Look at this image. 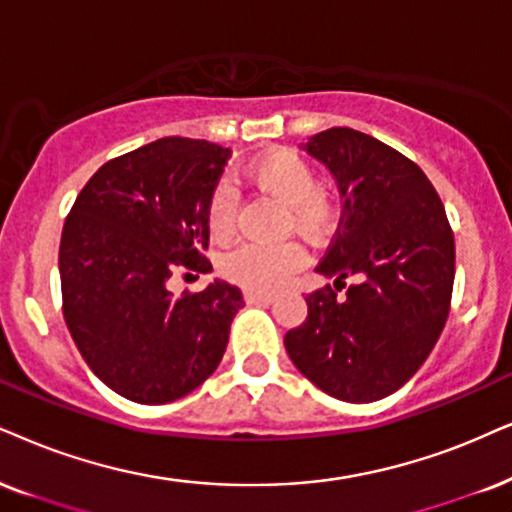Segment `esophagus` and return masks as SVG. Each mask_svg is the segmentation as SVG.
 Returning <instances> with one entry per match:
<instances>
[{
  "label": "esophagus",
  "instance_id": "34e87169",
  "mask_svg": "<svg viewBox=\"0 0 512 512\" xmlns=\"http://www.w3.org/2000/svg\"><path fill=\"white\" fill-rule=\"evenodd\" d=\"M243 297H245V302H248V304H271V302H274V295H271V293H257V290H245Z\"/></svg>",
  "mask_w": 512,
  "mask_h": 512
}]
</instances>
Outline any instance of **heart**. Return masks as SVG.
Segmentation results:
<instances>
[{"mask_svg":"<svg viewBox=\"0 0 512 512\" xmlns=\"http://www.w3.org/2000/svg\"><path fill=\"white\" fill-rule=\"evenodd\" d=\"M245 177L264 196L286 205V229L319 241L338 217L333 198L319 186L314 167L295 151H269L257 155ZM208 226L217 241H229L238 226V196L229 184H219L208 200ZM304 264L300 243H245L222 260V274L238 286L267 293L288 281Z\"/></svg>","mask_w":512,"mask_h":512,"instance_id":"b5f03b06","label":"heart"}]
</instances>
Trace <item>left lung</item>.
<instances>
[{
  "label": "left lung",
  "instance_id": "obj_1",
  "mask_svg": "<svg viewBox=\"0 0 512 512\" xmlns=\"http://www.w3.org/2000/svg\"><path fill=\"white\" fill-rule=\"evenodd\" d=\"M333 172L342 215L316 269L307 319L286 333L293 364L335 399L366 404L399 390L444 331L456 274L454 231L435 186L383 141L333 127L307 141ZM347 277L355 283L342 296Z\"/></svg>",
  "mask_w": 512,
  "mask_h": 512
}]
</instances>
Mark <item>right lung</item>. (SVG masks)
Returning a JSON list of instances; mask_svg holds the SVG:
<instances>
[{
	"label": "right lung",
	"mask_w": 512,
	"mask_h": 512,
	"mask_svg": "<svg viewBox=\"0 0 512 512\" xmlns=\"http://www.w3.org/2000/svg\"><path fill=\"white\" fill-rule=\"evenodd\" d=\"M229 155L203 139L153 141L101 165L63 224V319L87 366L129 401L184 397L224 357L241 288L217 278L174 297L167 281L212 269L208 200Z\"/></svg>",
	"instance_id": "obj_1"
}]
</instances>
